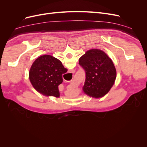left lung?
I'll list each match as a JSON object with an SVG mask.
<instances>
[{
  "label": "left lung",
  "instance_id": "1",
  "mask_svg": "<svg viewBox=\"0 0 147 147\" xmlns=\"http://www.w3.org/2000/svg\"><path fill=\"white\" fill-rule=\"evenodd\" d=\"M79 64L86 73L84 92L95 98L107 94L115 83L117 71L112 59L105 53L91 49L79 59Z\"/></svg>",
  "mask_w": 147,
  "mask_h": 147
}]
</instances>
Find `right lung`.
I'll return each instance as SVG.
<instances>
[{
	"label": "right lung",
	"instance_id": "obj_1",
	"mask_svg": "<svg viewBox=\"0 0 147 147\" xmlns=\"http://www.w3.org/2000/svg\"><path fill=\"white\" fill-rule=\"evenodd\" d=\"M67 71L59 59L45 55L34 62L29 77L31 84L38 92L45 96L59 97L58 86L63 83V74Z\"/></svg>",
	"mask_w": 147,
	"mask_h": 147
}]
</instances>
